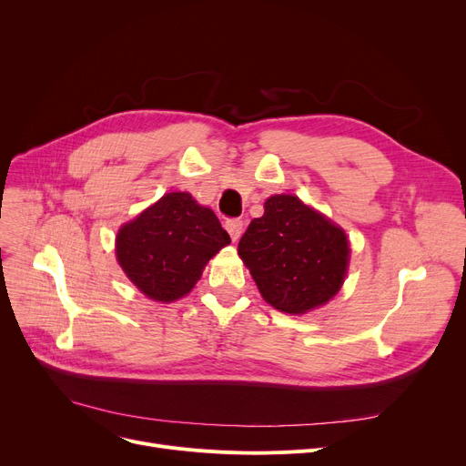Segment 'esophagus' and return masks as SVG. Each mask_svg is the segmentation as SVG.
<instances>
[{"label":"esophagus","instance_id":"34e87169","mask_svg":"<svg viewBox=\"0 0 466 466\" xmlns=\"http://www.w3.org/2000/svg\"><path fill=\"white\" fill-rule=\"evenodd\" d=\"M225 228H227V232L230 234L232 241H238V239L241 238V234H243V220H239V218H228L227 223H225Z\"/></svg>","mask_w":466,"mask_h":466}]
</instances>
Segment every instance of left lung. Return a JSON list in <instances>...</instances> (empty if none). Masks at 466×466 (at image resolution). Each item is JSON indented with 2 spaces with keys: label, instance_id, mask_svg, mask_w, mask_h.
I'll return each mask as SVG.
<instances>
[{
  "label": "left lung",
  "instance_id": "left-lung-1",
  "mask_svg": "<svg viewBox=\"0 0 466 466\" xmlns=\"http://www.w3.org/2000/svg\"><path fill=\"white\" fill-rule=\"evenodd\" d=\"M238 253L262 299L292 315L327 304L350 266L346 232L290 194L264 202V215L251 220Z\"/></svg>",
  "mask_w": 466,
  "mask_h": 466
}]
</instances>
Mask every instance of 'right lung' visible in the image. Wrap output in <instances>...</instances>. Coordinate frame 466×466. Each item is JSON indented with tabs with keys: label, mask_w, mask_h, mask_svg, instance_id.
<instances>
[{
	"label": "right lung",
	"mask_w": 466,
	"mask_h": 466,
	"mask_svg": "<svg viewBox=\"0 0 466 466\" xmlns=\"http://www.w3.org/2000/svg\"><path fill=\"white\" fill-rule=\"evenodd\" d=\"M230 243L217 215L188 192H167L116 234V260L145 297L183 299L208 260Z\"/></svg>",
	"instance_id": "obj_1"
}]
</instances>
